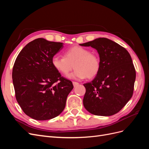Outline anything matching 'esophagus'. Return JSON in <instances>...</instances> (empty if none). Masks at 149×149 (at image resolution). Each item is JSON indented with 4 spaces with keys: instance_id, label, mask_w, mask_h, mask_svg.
Listing matches in <instances>:
<instances>
[{
    "instance_id": "esophagus-1",
    "label": "esophagus",
    "mask_w": 149,
    "mask_h": 149,
    "mask_svg": "<svg viewBox=\"0 0 149 149\" xmlns=\"http://www.w3.org/2000/svg\"><path fill=\"white\" fill-rule=\"evenodd\" d=\"M73 86H74V87H76V86H78V85L79 84V83H77V82L73 81Z\"/></svg>"
}]
</instances>
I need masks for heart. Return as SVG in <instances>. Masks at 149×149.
I'll return each mask as SVG.
<instances>
[{
  "instance_id": "1",
  "label": "heart",
  "mask_w": 149,
  "mask_h": 149,
  "mask_svg": "<svg viewBox=\"0 0 149 149\" xmlns=\"http://www.w3.org/2000/svg\"><path fill=\"white\" fill-rule=\"evenodd\" d=\"M63 56H54L52 63L58 73L64 76L68 74L74 66V71L68 76L71 79H82L86 77L91 79L96 76L101 70L100 55L88 48L72 47L65 51Z\"/></svg>"
}]
</instances>
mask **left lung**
Masks as SVG:
<instances>
[{"label":"left lung","instance_id":"1","mask_svg":"<svg viewBox=\"0 0 149 149\" xmlns=\"http://www.w3.org/2000/svg\"><path fill=\"white\" fill-rule=\"evenodd\" d=\"M97 49L101 70L92 81L84 84L83 105L90 113L109 116L118 113L133 95L136 70L127 49L106 38L80 44Z\"/></svg>","mask_w":149,"mask_h":149}]
</instances>
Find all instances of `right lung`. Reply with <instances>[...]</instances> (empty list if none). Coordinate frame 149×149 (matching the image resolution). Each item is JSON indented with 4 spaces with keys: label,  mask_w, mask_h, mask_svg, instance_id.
I'll use <instances>...</instances> for the list:
<instances>
[{
    "label": "right lung",
    "mask_w": 149,
    "mask_h": 149,
    "mask_svg": "<svg viewBox=\"0 0 149 149\" xmlns=\"http://www.w3.org/2000/svg\"><path fill=\"white\" fill-rule=\"evenodd\" d=\"M63 48V43L37 38L26 45L16 58L12 70L15 97L31 118L51 119L65 109L73 85L52 63V58Z\"/></svg>",
    "instance_id": "obj_1"
}]
</instances>
